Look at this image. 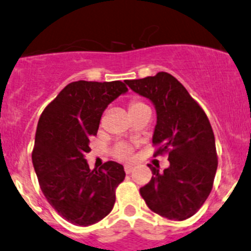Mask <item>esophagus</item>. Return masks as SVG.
<instances>
[{"label":"esophagus","mask_w":251,"mask_h":251,"mask_svg":"<svg viewBox=\"0 0 251 251\" xmlns=\"http://www.w3.org/2000/svg\"><path fill=\"white\" fill-rule=\"evenodd\" d=\"M133 172V165H125V173L126 174H130V173Z\"/></svg>","instance_id":"obj_1"}]
</instances>
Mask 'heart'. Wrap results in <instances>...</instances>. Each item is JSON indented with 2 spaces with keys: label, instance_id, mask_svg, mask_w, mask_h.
<instances>
[{
  "label": "heart",
  "instance_id": "heart-1",
  "mask_svg": "<svg viewBox=\"0 0 251 251\" xmlns=\"http://www.w3.org/2000/svg\"><path fill=\"white\" fill-rule=\"evenodd\" d=\"M146 105V104H143L142 101H132V103L130 104V108H128V110H133V109H137L140 108V106H143ZM116 155H118L119 158H123V159H127V158L131 157V151L128 150L127 147H124V146H121V147H119L118 150H116Z\"/></svg>",
  "mask_w": 251,
  "mask_h": 251
}]
</instances>
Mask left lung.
<instances>
[{
  "label": "left lung",
  "instance_id": "1",
  "mask_svg": "<svg viewBox=\"0 0 251 251\" xmlns=\"http://www.w3.org/2000/svg\"><path fill=\"white\" fill-rule=\"evenodd\" d=\"M125 83L154 105L157 124L152 142L160 145L155 155L169 154V167L163 172L148 164L153 176L140 189L141 196L162 217L190 218L210 195L217 170L210 121L185 87L167 72Z\"/></svg>",
  "mask_w": 251,
  "mask_h": 251
}]
</instances>
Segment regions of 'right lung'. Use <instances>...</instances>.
I'll list each match as a JSON object with an SVG mask.
<instances>
[{
  "label": "right lung",
  "mask_w": 251,
  "mask_h": 251,
  "mask_svg": "<svg viewBox=\"0 0 251 251\" xmlns=\"http://www.w3.org/2000/svg\"><path fill=\"white\" fill-rule=\"evenodd\" d=\"M128 89L120 81H77L67 84L39 119L33 159L39 185L56 212L76 226L94 225L110 213L115 189L125 179L119 163L89 169L84 154L101 115Z\"/></svg>",
  "instance_id": "obj_1"
}]
</instances>
